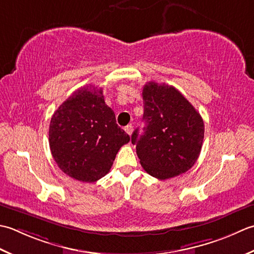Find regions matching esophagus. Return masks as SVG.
<instances>
[{
  "label": "esophagus",
  "mask_w": 254,
  "mask_h": 254,
  "mask_svg": "<svg viewBox=\"0 0 254 254\" xmlns=\"http://www.w3.org/2000/svg\"><path fill=\"white\" fill-rule=\"evenodd\" d=\"M132 130H133V127L131 125H128V126L125 127V131L129 134V136H130V134L132 133Z\"/></svg>",
  "instance_id": "1"
}]
</instances>
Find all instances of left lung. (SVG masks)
I'll list each match as a JSON object with an SVG mask.
<instances>
[{
  "label": "left lung",
  "instance_id": "1",
  "mask_svg": "<svg viewBox=\"0 0 254 254\" xmlns=\"http://www.w3.org/2000/svg\"><path fill=\"white\" fill-rule=\"evenodd\" d=\"M143 132L137 128L131 143L147 173L167 180L185 173L197 160L204 140L199 113L179 90L148 82L142 90Z\"/></svg>",
  "mask_w": 254,
  "mask_h": 254
}]
</instances>
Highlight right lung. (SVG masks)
<instances>
[{
    "instance_id": "right-lung-1",
    "label": "right lung",
    "mask_w": 254,
    "mask_h": 254,
    "mask_svg": "<svg viewBox=\"0 0 254 254\" xmlns=\"http://www.w3.org/2000/svg\"><path fill=\"white\" fill-rule=\"evenodd\" d=\"M130 137L118 127L103 90L80 87L50 121L49 146L62 172L81 182H96L110 172L118 150Z\"/></svg>"
}]
</instances>
